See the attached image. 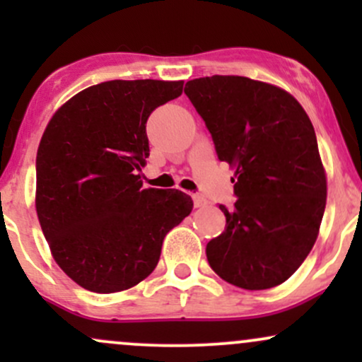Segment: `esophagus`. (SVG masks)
<instances>
[{
	"mask_svg": "<svg viewBox=\"0 0 362 362\" xmlns=\"http://www.w3.org/2000/svg\"><path fill=\"white\" fill-rule=\"evenodd\" d=\"M192 199H194V206L199 207V209H201V207H206V206H207V201H206L204 197H202V195L194 194Z\"/></svg>",
	"mask_w": 362,
	"mask_h": 362,
	"instance_id": "34e87169",
	"label": "esophagus"
}]
</instances>
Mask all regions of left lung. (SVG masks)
Here are the masks:
<instances>
[{"label": "left lung", "mask_w": 362, "mask_h": 362, "mask_svg": "<svg viewBox=\"0 0 362 362\" xmlns=\"http://www.w3.org/2000/svg\"><path fill=\"white\" fill-rule=\"evenodd\" d=\"M221 161L235 168L233 209L206 247L221 279L259 291L288 281L308 257L327 204V175L313 124L279 86L245 76L187 81Z\"/></svg>", "instance_id": "obj_1"}]
</instances>
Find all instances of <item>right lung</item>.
Segmentation results:
<instances>
[{
  "mask_svg": "<svg viewBox=\"0 0 362 362\" xmlns=\"http://www.w3.org/2000/svg\"><path fill=\"white\" fill-rule=\"evenodd\" d=\"M184 81L114 80L62 103L37 149L35 209L66 276L119 293L155 271L163 238L190 214L182 190L143 189L146 120Z\"/></svg>",
  "mask_w": 362,
  "mask_h": 362,
  "instance_id": "right-lung-1",
  "label": "right lung"
}]
</instances>
